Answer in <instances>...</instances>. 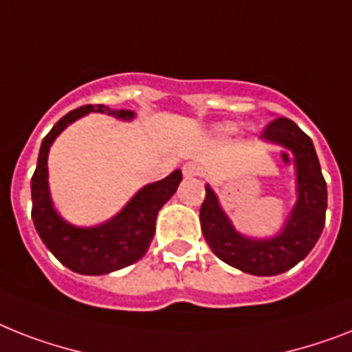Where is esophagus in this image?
<instances>
[{"instance_id":"obj_1","label":"esophagus","mask_w":352,"mask_h":352,"mask_svg":"<svg viewBox=\"0 0 352 352\" xmlns=\"http://www.w3.org/2000/svg\"><path fill=\"white\" fill-rule=\"evenodd\" d=\"M182 173H184V177H188V179H191V177H201L202 168L199 166L197 162H188V164L182 166Z\"/></svg>"}]
</instances>
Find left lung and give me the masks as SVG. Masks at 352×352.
<instances>
[{
  "instance_id": "8db88e82",
  "label": "left lung",
  "mask_w": 352,
  "mask_h": 352,
  "mask_svg": "<svg viewBox=\"0 0 352 352\" xmlns=\"http://www.w3.org/2000/svg\"><path fill=\"white\" fill-rule=\"evenodd\" d=\"M260 139L293 153L296 202L282 230L265 239L241 233L210 184H206V199L201 206V228L211 251L226 264L250 275L273 276L295 267L318 242L325 224L327 186L313 141L291 119L278 117L271 121Z\"/></svg>"
}]
</instances>
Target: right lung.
I'll return each mask as SVG.
<instances>
[{"label": "right lung", "instance_id": "add662e5", "mask_svg": "<svg viewBox=\"0 0 352 352\" xmlns=\"http://www.w3.org/2000/svg\"><path fill=\"white\" fill-rule=\"evenodd\" d=\"M90 111L131 121L135 111L113 110L104 104H87L68 111L43 139L32 177V221L43 244L63 265L79 275H108L146 255L155 235V219L182 181V171H171L162 181L142 186L117 215L97 226H74L54 208L48 186V151L68 124Z\"/></svg>", "mask_w": 352, "mask_h": 352}]
</instances>
